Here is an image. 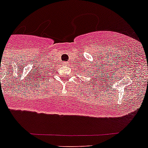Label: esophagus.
Instances as JSON below:
<instances>
[{"label":"esophagus","instance_id":"34e87169","mask_svg":"<svg viewBox=\"0 0 148 148\" xmlns=\"http://www.w3.org/2000/svg\"><path fill=\"white\" fill-rule=\"evenodd\" d=\"M64 64L67 65V64H68V62H64Z\"/></svg>","mask_w":148,"mask_h":148}]
</instances>
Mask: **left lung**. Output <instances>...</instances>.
Wrapping results in <instances>:
<instances>
[{"instance_id":"8db88e82","label":"left lung","mask_w":148,"mask_h":148,"mask_svg":"<svg viewBox=\"0 0 148 148\" xmlns=\"http://www.w3.org/2000/svg\"><path fill=\"white\" fill-rule=\"evenodd\" d=\"M88 72H89V71H88Z\"/></svg>"}]
</instances>
